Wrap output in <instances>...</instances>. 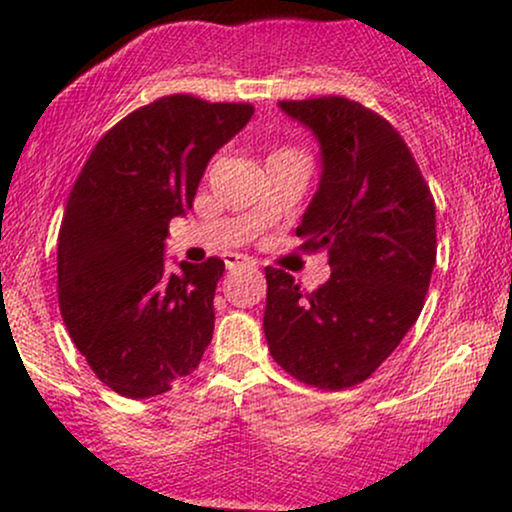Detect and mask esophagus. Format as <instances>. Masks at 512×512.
<instances>
[{
	"label": "esophagus",
	"mask_w": 512,
	"mask_h": 512,
	"mask_svg": "<svg viewBox=\"0 0 512 512\" xmlns=\"http://www.w3.org/2000/svg\"><path fill=\"white\" fill-rule=\"evenodd\" d=\"M255 264L257 262L248 255H228L226 257V267L231 269V272H240V269H252Z\"/></svg>",
	"instance_id": "1"
}]
</instances>
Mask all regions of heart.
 Listing matches in <instances>:
<instances>
[{"label": "heart", "instance_id": "1", "mask_svg": "<svg viewBox=\"0 0 512 512\" xmlns=\"http://www.w3.org/2000/svg\"><path fill=\"white\" fill-rule=\"evenodd\" d=\"M281 151H293V149H279V151H276V154H281Z\"/></svg>", "mask_w": 512, "mask_h": 512}]
</instances>
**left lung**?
<instances>
[{"label":"left lung","mask_w":512,"mask_h":512,"mask_svg":"<svg viewBox=\"0 0 512 512\" xmlns=\"http://www.w3.org/2000/svg\"><path fill=\"white\" fill-rule=\"evenodd\" d=\"M315 134L322 175L296 236L327 250L313 293L267 267L264 337L286 373L344 390L375 373L424 308L436 267V204L409 146L385 117L342 96L281 101Z\"/></svg>","instance_id":"left-lung-1"}]
</instances>
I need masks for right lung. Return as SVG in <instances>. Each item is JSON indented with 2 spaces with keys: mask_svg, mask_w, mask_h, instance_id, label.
Segmentation results:
<instances>
[{
  "mask_svg": "<svg viewBox=\"0 0 512 512\" xmlns=\"http://www.w3.org/2000/svg\"><path fill=\"white\" fill-rule=\"evenodd\" d=\"M252 113L250 103L158 98L105 134L69 192L57 240L62 320L117 395H163L202 361L226 264L209 257L168 272V223L192 209L211 156Z\"/></svg>",
  "mask_w": 512,
  "mask_h": 512,
  "instance_id": "obj_1",
  "label": "right lung"
}]
</instances>
